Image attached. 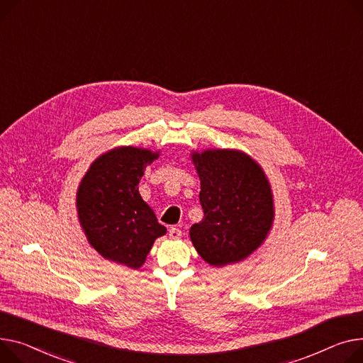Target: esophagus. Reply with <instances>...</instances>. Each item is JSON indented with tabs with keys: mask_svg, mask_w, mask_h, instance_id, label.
<instances>
[{
	"mask_svg": "<svg viewBox=\"0 0 363 363\" xmlns=\"http://www.w3.org/2000/svg\"><path fill=\"white\" fill-rule=\"evenodd\" d=\"M181 235H182V232L178 228H171V229H169V238H171V239H179Z\"/></svg>",
	"mask_w": 363,
	"mask_h": 363,
	"instance_id": "esophagus-1",
	"label": "esophagus"
}]
</instances>
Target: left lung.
<instances>
[{"mask_svg":"<svg viewBox=\"0 0 363 363\" xmlns=\"http://www.w3.org/2000/svg\"><path fill=\"white\" fill-rule=\"evenodd\" d=\"M204 217L189 229L191 242L213 267L248 258L269 236L274 200L262 167L236 149L192 150Z\"/></svg>","mask_w":363,"mask_h":363,"instance_id":"1","label":"left lung"}]
</instances>
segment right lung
Segmentation results:
<instances>
[{
    "label": "right lung",
    "mask_w": 363,
    "mask_h": 363,
    "mask_svg": "<svg viewBox=\"0 0 363 363\" xmlns=\"http://www.w3.org/2000/svg\"><path fill=\"white\" fill-rule=\"evenodd\" d=\"M160 152L119 146L96 157L82 178L76 207L89 244L104 258L137 270L166 233L138 192L144 169Z\"/></svg>",
    "instance_id": "right-lung-1"
}]
</instances>
